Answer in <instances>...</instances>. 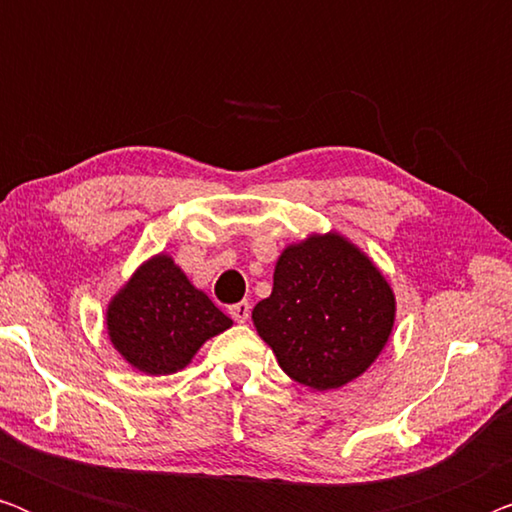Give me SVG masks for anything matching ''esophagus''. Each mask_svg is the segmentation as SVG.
<instances>
[{
	"label": "esophagus",
	"mask_w": 512,
	"mask_h": 512,
	"mask_svg": "<svg viewBox=\"0 0 512 512\" xmlns=\"http://www.w3.org/2000/svg\"><path fill=\"white\" fill-rule=\"evenodd\" d=\"M249 312H251V307H249L247 300H240V303L230 305V317H233L237 324H244V321H249Z\"/></svg>",
	"instance_id": "obj_1"
}]
</instances>
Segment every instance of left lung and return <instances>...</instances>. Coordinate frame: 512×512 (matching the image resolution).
Instances as JSON below:
<instances>
[{"instance_id":"8db88e82","label":"left lung","mask_w":512,"mask_h":512,"mask_svg":"<svg viewBox=\"0 0 512 512\" xmlns=\"http://www.w3.org/2000/svg\"><path fill=\"white\" fill-rule=\"evenodd\" d=\"M251 321L291 380L333 391L366 373L387 347L396 293L349 237L310 233L282 249L272 293Z\"/></svg>"}]
</instances>
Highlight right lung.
<instances>
[{
    "label": "right lung",
    "instance_id": "obj_1",
    "mask_svg": "<svg viewBox=\"0 0 512 512\" xmlns=\"http://www.w3.org/2000/svg\"><path fill=\"white\" fill-rule=\"evenodd\" d=\"M109 342L144 375L184 370L233 319L200 291L165 251L137 265L104 312Z\"/></svg>",
    "mask_w": 512,
    "mask_h": 512
}]
</instances>
